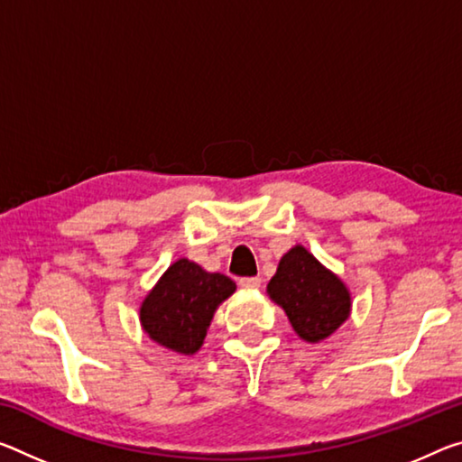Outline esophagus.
<instances>
[{"label":"esophagus","mask_w":462,"mask_h":462,"mask_svg":"<svg viewBox=\"0 0 462 462\" xmlns=\"http://www.w3.org/2000/svg\"><path fill=\"white\" fill-rule=\"evenodd\" d=\"M238 283L243 285V288H246V290H259L263 280H261V277H243V280H240Z\"/></svg>","instance_id":"34e87169"}]
</instances>
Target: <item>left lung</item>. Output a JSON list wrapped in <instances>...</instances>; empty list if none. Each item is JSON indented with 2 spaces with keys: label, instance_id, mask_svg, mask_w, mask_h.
<instances>
[{
  "label": "left lung",
  "instance_id": "1",
  "mask_svg": "<svg viewBox=\"0 0 462 462\" xmlns=\"http://www.w3.org/2000/svg\"><path fill=\"white\" fill-rule=\"evenodd\" d=\"M267 294L288 314L298 337L309 343L327 339L349 319L351 296L346 283L300 245L282 257Z\"/></svg>",
  "mask_w": 462,
  "mask_h": 462
}]
</instances>
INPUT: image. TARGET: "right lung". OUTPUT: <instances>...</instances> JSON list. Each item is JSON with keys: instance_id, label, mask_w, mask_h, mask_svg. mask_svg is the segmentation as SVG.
Instances as JSON below:
<instances>
[{"instance_id": "right-lung-1", "label": "right lung", "mask_w": 462, "mask_h": 462, "mask_svg": "<svg viewBox=\"0 0 462 462\" xmlns=\"http://www.w3.org/2000/svg\"><path fill=\"white\" fill-rule=\"evenodd\" d=\"M236 290L230 277L208 273L189 259L174 261L143 298L139 320L152 341L191 356L203 346L217 306Z\"/></svg>"}]
</instances>
